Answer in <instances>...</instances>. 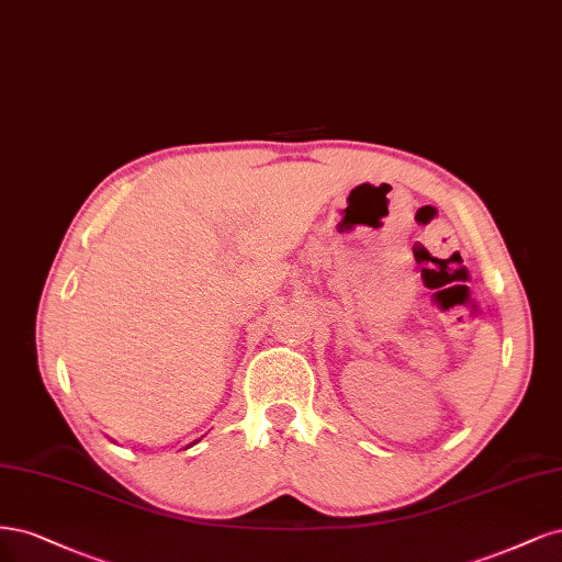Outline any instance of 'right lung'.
Masks as SVG:
<instances>
[{
  "label": "right lung",
  "mask_w": 562,
  "mask_h": 562,
  "mask_svg": "<svg viewBox=\"0 0 562 562\" xmlns=\"http://www.w3.org/2000/svg\"><path fill=\"white\" fill-rule=\"evenodd\" d=\"M193 443H195V441H193ZM193 443H191V446H193Z\"/></svg>",
  "instance_id": "obj_1"
}]
</instances>
